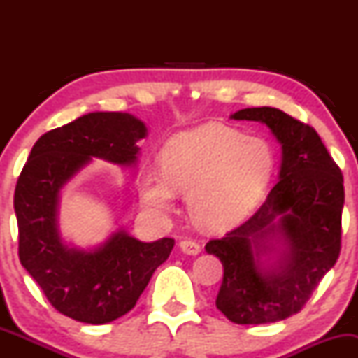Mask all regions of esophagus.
<instances>
[{
	"instance_id": "1",
	"label": "esophagus",
	"mask_w": 358,
	"mask_h": 358,
	"mask_svg": "<svg viewBox=\"0 0 358 358\" xmlns=\"http://www.w3.org/2000/svg\"><path fill=\"white\" fill-rule=\"evenodd\" d=\"M180 249H182V252L188 254V256H196V254L200 252V244L199 242L192 241V239H183L180 242Z\"/></svg>"
}]
</instances>
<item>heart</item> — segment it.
Returning <instances> with one entry per match:
<instances>
[{"label":"heart","instance_id":"heart-1","mask_svg":"<svg viewBox=\"0 0 358 358\" xmlns=\"http://www.w3.org/2000/svg\"><path fill=\"white\" fill-rule=\"evenodd\" d=\"M274 163L273 148L262 138L205 124L168 141L162 170L143 173L139 195L150 208L168 213L175 208L176 192L185 193L195 224L222 231L244 219L261 199Z\"/></svg>","mask_w":358,"mask_h":358}]
</instances>
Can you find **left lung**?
Masks as SVG:
<instances>
[{"instance_id":"1","label":"left lung","mask_w":358,"mask_h":358,"mask_svg":"<svg viewBox=\"0 0 358 358\" xmlns=\"http://www.w3.org/2000/svg\"><path fill=\"white\" fill-rule=\"evenodd\" d=\"M231 117L268 126L282 162L257 212L205 245L224 266L215 305L237 324L273 323L298 313L340 256L343 176L313 127L282 110L250 108Z\"/></svg>"}]
</instances>
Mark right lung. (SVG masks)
Here are the masks:
<instances>
[{
  "instance_id": "right-lung-1",
  "label": "right lung",
  "mask_w": 358,
  "mask_h": 358,
  "mask_svg": "<svg viewBox=\"0 0 358 358\" xmlns=\"http://www.w3.org/2000/svg\"><path fill=\"white\" fill-rule=\"evenodd\" d=\"M145 122L127 113H90L45 133L24 163L15 188L20 262L50 305L69 318L102 324L136 305L175 241L141 242L119 229L92 250L60 237V190L92 158L136 165Z\"/></svg>"
}]
</instances>
